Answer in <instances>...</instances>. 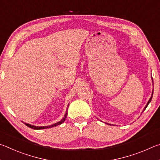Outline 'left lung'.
Wrapping results in <instances>:
<instances>
[{
    "instance_id": "obj_1",
    "label": "left lung",
    "mask_w": 160,
    "mask_h": 160,
    "mask_svg": "<svg viewBox=\"0 0 160 160\" xmlns=\"http://www.w3.org/2000/svg\"><path fill=\"white\" fill-rule=\"evenodd\" d=\"M152 95H153V91H152V96H151L150 97V100H148V103H147V105H145V109H144V110H143V111L145 110V109H146V108L148 107V105H149V103L151 102V100H152ZM110 125H111V124H110Z\"/></svg>"
}]
</instances>
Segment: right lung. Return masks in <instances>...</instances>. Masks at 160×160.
<instances>
[{
  "label": "right lung",
  "instance_id": "add662e5",
  "mask_svg": "<svg viewBox=\"0 0 160 160\" xmlns=\"http://www.w3.org/2000/svg\"><path fill=\"white\" fill-rule=\"evenodd\" d=\"M67 111H66V114L65 115H64V118L61 120V121L58 122L57 123H55V124H52V125H50V126H47V127H36V126H33V125H31L29 124H27V123H24L25 125L27 126L28 127H29L31 128H33V129H45V128H52V127H56V126H58L61 124L62 123H63L64 121H65V119L67 118Z\"/></svg>",
  "mask_w": 160,
  "mask_h": 160
}]
</instances>
